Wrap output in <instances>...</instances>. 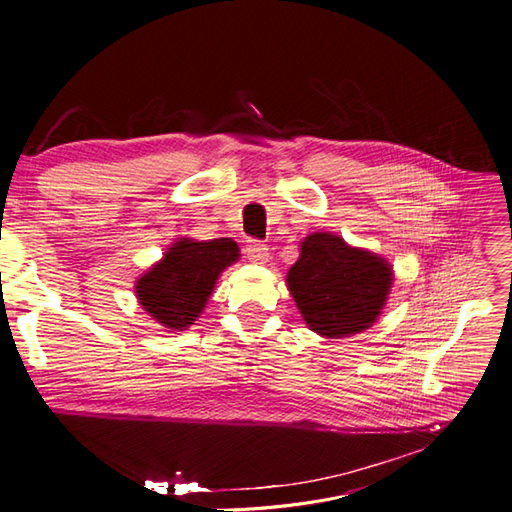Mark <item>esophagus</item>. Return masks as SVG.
I'll return each instance as SVG.
<instances>
[{
  "mask_svg": "<svg viewBox=\"0 0 512 512\" xmlns=\"http://www.w3.org/2000/svg\"><path fill=\"white\" fill-rule=\"evenodd\" d=\"M245 254L252 262H265V260H269V247L262 241L252 239V241H247V245H245Z\"/></svg>",
  "mask_w": 512,
  "mask_h": 512,
  "instance_id": "esophagus-1",
  "label": "esophagus"
}]
</instances>
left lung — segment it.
<instances>
[{"instance_id":"obj_1","label":"left lung","mask_w":512,"mask_h":512,"mask_svg":"<svg viewBox=\"0 0 512 512\" xmlns=\"http://www.w3.org/2000/svg\"><path fill=\"white\" fill-rule=\"evenodd\" d=\"M393 271L374 254L329 232L309 235L288 271V290L307 327L327 337L361 333L378 318Z\"/></svg>"}]
</instances>
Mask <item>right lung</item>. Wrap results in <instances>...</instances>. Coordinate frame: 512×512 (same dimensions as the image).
<instances>
[{"instance_id": "obj_1", "label": "right lung", "mask_w": 512, "mask_h": 512, "mask_svg": "<svg viewBox=\"0 0 512 512\" xmlns=\"http://www.w3.org/2000/svg\"><path fill=\"white\" fill-rule=\"evenodd\" d=\"M237 258L239 247L230 239H181L136 282L138 303L162 327L183 331L203 312L218 275Z\"/></svg>"}]
</instances>
